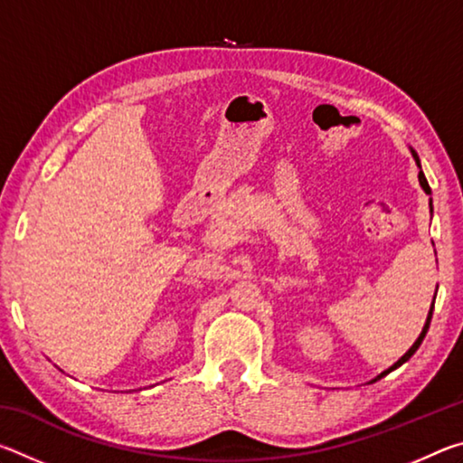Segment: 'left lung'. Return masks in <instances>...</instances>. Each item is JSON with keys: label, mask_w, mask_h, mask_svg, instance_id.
<instances>
[{"label": "left lung", "mask_w": 463, "mask_h": 463, "mask_svg": "<svg viewBox=\"0 0 463 463\" xmlns=\"http://www.w3.org/2000/svg\"><path fill=\"white\" fill-rule=\"evenodd\" d=\"M411 153H412V159H414V163H417L419 165V169H420V159H419V155H417V151H414V148L411 146ZM419 184H420V187L422 190H425V194H429L430 195V187H429V182H427V177H425V174H422V169L419 171ZM429 206H430V214H433V200L429 198ZM435 296H437V292H435ZM433 308H435V298H433V304H430V308H429V315H427V320H425V326H422V331H420V335H419V339L412 343V347L406 351V354L398 359V362L394 364V365H390L388 370H383L380 375H375V378L370 382V383H373V382H378V380H382L383 375H388L390 372H394L396 367H401L402 364H406L409 362V359L414 355V351H417L419 347H420V343H422V339H425V335H427V331H429V325H430V317H433Z\"/></svg>", "instance_id": "obj_1"}]
</instances>
